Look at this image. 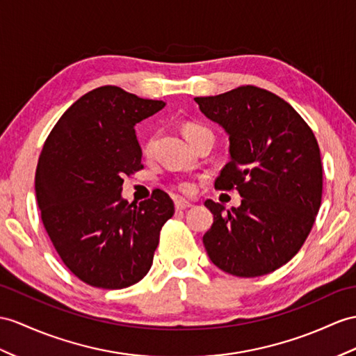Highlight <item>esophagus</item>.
<instances>
[{
	"mask_svg": "<svg viewBox=\"0 0 356 356\" xmlns=\"http://www.w3.org/2000/svg\"><path fill=\"white\" fill-rule=\"evenodd\" d=\"M192 207L188 201H184V199H177L175 201V208L177 210H187V208Z\"/></svg>",
	"mask_w": 356,
	"mask_h": 356,
	"instance_id": "obj_1",
	"label": "esophagus"
}]
</instances>
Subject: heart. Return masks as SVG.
<instances>
[{
	"instance_id": "heart-1",
	"label": "heart",
	"mask_w": 356,
	"mask_h": 356,
	"mask_svg": "<svg viewBox=\"0 0 356 356\" xmlns=\"http://www.w3.org/2000/svg\"><path fill=\"white\" fill-rule=\"evenodd\" d=\"M205 131H208L205 127L199 125V124H193V122L184 124V127H183V133H184L187 140H190V138H192V137L201 134V133H205ZM152 145H154V138H149V140L146 142V145H145V152H151ZM178 188L181 190V192H184V193H192L193 192V184L184 181V183H179L178 184Z\"/></svg>"
}]
</instances>
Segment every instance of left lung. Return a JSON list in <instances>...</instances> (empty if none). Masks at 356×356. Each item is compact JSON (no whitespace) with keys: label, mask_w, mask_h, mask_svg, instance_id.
I'll return each instance as SVG.
<instances>
[{"label":"left lung","mask_w":356,"mask_h":356,"mask_svg":"<svg viewBox=\"0 0 356 356\" xmlns=\"http://www.w3.org/2000/svg\"><path fill=\"white\" fill-rule=\"evenodd\" d=\"M195 101L229 137V161L214 187L243 197L231 210L205 201L214 218L202 238L207 254L240 278L270 273L299 252L322 202L314 133L289 102L255 86Z\"/></svg>","instance_id":"8db88e82"}]
</instances>
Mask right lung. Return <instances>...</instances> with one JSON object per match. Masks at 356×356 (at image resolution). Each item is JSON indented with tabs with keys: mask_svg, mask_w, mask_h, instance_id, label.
I'll return each instance as SVG.
<instances>
[{
	"mask_svg": "<svg viewBox=\"0 0 356 356\" xmlns=\"http://www.w3.org/2000/svg\"><path fill=\"white\" fill-rule=\"evenodd\" d=\"M166 102L102 86L74 102L40 152L36 197L62 261L98 289H125L149 272L160 231L175 208L168 193L128 204L124 177L142 169L136 124Z\"/></svg>",
	"mask_w": 356,
	"mask_h": 356,
	"instance_id": "add662e5",
	"label": "right lung"
}]
</instances>
